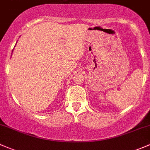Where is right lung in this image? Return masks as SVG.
<instances>
[{
    "label": "right lung",
    "mask_w": 150,
    "mask_h": 150,
    "mask_svg": "<svg viewBox=\"0 0 150 150\" xmlns=\"http://www.w3.org/2000/svg\"><path fill=\"white\" fill-rule=\"evenodd\" d=\"M12 52H13V51H12Z\"/></svg>",
    "instance_id": "1"
}]
</instances>
